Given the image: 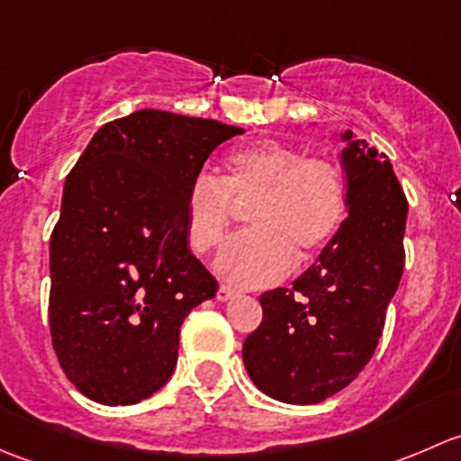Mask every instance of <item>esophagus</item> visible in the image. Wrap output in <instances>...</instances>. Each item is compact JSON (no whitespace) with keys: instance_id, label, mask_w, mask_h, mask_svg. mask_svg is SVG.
<instances>
[{"instance_id":"esophagus-1","label":"esophagus","mask_w":461,"mask_h":461,"mask_svg":"<svg viewBox=\"0 0 461 461\" xmlns=\"http://www.w3.org/2000/svg\"><path fill=\"white\" fill-rule=\"evenodd\" d=\"M236 294H239V292H236L234 287H230V285H221V287H218V292H216V299H218V301H222V303H225V301H231V299H234Z\"/></svg>"}]
</instances>
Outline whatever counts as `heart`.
<instances>
[{
  "label": "heart",
  "instance_id": "obj_1",
  "mask_svg": "<svg viewBox=\"0 0 461 461\" xmlns=\"http://www.w3.org/2000/svg\"><path fill=\"white\" fill-rule=\"evenodd\" d=\"M216 176L198 174L183 198L189 248L212 254L225 240L239 207L252 230L227 243L216 272L239 287H265L323 252L346 216V183L332 160L303 149L260 140L231 149Z\"/></svg>",
  "mask_w": 461,
  "mask_h": 461
}]
</instances>
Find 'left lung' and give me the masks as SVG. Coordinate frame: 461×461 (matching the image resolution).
Returning a JSON list of instances; mask_svg holds the SVG:
<instances>
[{
	"label": "left lung",
	"mask_w": 461,
	"mask_h": 461,
	"mask_svg": "<svg viewBox=\"0 0 461 461\" xmlns=\"http://www.w3.org/2000/svg\"><path fill=\"white\" fill-rule=\"evenodd\" d=\"M341 138L346 221L292 287L260 294L263 321L243 343L260 393L296 406L325 402L373 359L406 258L408 201L388 156Z\"/></svg>",
	"instance_id": "left-lung-1"
}]
</instances>
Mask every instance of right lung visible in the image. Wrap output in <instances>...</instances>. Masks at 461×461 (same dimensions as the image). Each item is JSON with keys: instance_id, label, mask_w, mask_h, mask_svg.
I'll return each instance as SVG.
<instances>
[{"instance_id": "1", "label": "right lung", "mask_w": 461, "mask_h": 461, "mask_svg": "<svg viewBox=\"0 0 461 461\" xmlns=\"http://www.w3.org/2000/svg\"><path fill=\"white\" fill-rule=\"evenodd\" d=\"M243 129L142 109L106 122L67 176L50 234L49 323L64 375L104 406L169 381L180 325L218 283L189 252L183 198Z\"/></svg>"}]
</instances>
